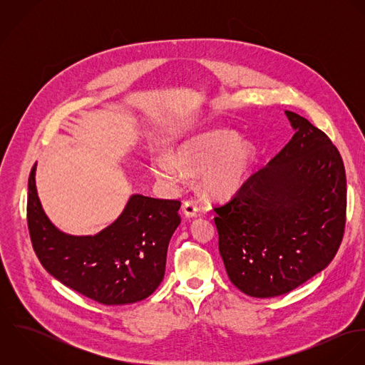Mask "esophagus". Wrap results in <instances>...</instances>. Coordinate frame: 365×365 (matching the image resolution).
<instances>
[{
	"label": "esophagus",
	"mask_w": 365,
	"mask_h": 365,
	"mask_svg": "<svg viewBox=\"0 0 365 365\" xmlns=\"http://www.w3.org/2000/svg\"><path fill=\"white\" fill-rule=\"evenodd\" d=\"M182 212L187 217H195L198 215V207L194 201H185L182 204Z\"/></svg>",
	"instance_id": "obj_1"
}]
</instances>
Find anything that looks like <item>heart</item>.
Listing matches in <instances>:
<instances>
[{
  "instance_id": "b5f03b06",
  "label": "heart",
  "mask_w": 365,
  "mask_h": 365,
  "mask_svg": "<svg viewBox=\"0 0 365 365\" xmlns=\"http://www.w3.org/2000/svg\"><path fill=\"white\" fill-rule=\"evenodd\" d=\"M255 149L240 136L230 130H210L197 135L181 143L174 152V158L158 156L152 163L157 177L177 178L181 173L202 175V188L210 195H227L245 182Z\"/></svg>"
}]
</instances>
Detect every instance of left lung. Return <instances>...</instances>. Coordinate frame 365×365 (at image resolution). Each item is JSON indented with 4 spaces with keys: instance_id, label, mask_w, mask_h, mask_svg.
I'll return each mask as SVG.
<instances>
[{
    "instance_id": "left-lung-1",
    "label": "left lung",
    "mask_w": 365,
    "mask_h": 365,
    "mask_svg": "<svg viewBox=\"0 0 365 365\" xmlns=\"http://www.w3.org/2000/svg\"><path fill=\"white\" fill-rule=\"evenodd\" d=\"M295 135L213 207L229 279L255 298L284 295L324 269L344 235L343 158L324 132L285 110Z\"/></svg>"
}]
</instances>
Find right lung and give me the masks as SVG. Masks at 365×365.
Segmentation results:
<instances>
[{"instance_id": "obj_1", "label": "right lung", "mask_w": 365, "mask_h": 365, "mask_svg": "<svg viewBox=\"0 0 365 365\" xmlns=\"http://www.w3.org/2000/svg\"><path fill=\"white\" fill-rule=\"evenodd\" d=\"M28 180V229L45 269L66 287L104 305L146 299L163 281L170 239L181 222L177 200L132 195L120 216L94 236L60 232Z\"/></svg>"}]
</instances>
